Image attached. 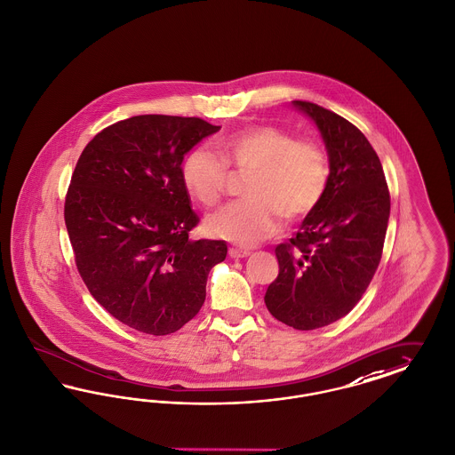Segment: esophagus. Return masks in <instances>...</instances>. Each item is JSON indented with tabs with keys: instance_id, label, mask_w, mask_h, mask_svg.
I'll return each instance as SVG.
<instances>
[{
	"instance_id": "esophagus-1",
	"label": "esophagus",
	"mask_w": 455,
	"mask_h": 455,
	"mask_svg": "<svg viewBox=\"0 0 455 455\" xmlns=\"http://www.w3.org/2000/svg\"><path fill=\"white\" fill-rule=\"evenodd\" d=\"M250 255V251H246V250H237V248H231L229 250V257L231 258H246Z\"/></svg>"
}]
</instances>
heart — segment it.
Wrapping results in <instances>:
<instances>
[{"label":"heart","mask_w":455,"mask_h":455,"mask_svg":"<svg viewBox=\"0 0 455 455\" xmlns=\"http://www.w3.org/2000/svg\"><path fill=\"white\" fill-rule=\"evenodd\" d=\"M225 163L237 172H251L244 185L246 200L209 216L205 231L243 246L277 235L282 216L289 220L309 216L326 196L330 161L311 139H296L275 125H255L218 142ZM207 148L192 149L181 164V180L205 207H214L226 194L229 172Z\"/></svg>","instance_id":"obj_1"}]
</instances>
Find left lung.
<instances>
[{"label": "left lung", "mask_w": 455, "mask_h": 455, "mask_svg": "<svg viewBox=\"0 0 455 455\" xmlns=\"http://www.w3.org/2000/svg\"><path fill=\"white\" fill-rule=\"evenodd\" d=\"M316 124L330 161V185L299 233L275 248L278 277L270 315L296 330H316L348 315L382 257L391 198L382 164L354 124L311 101H292Z\"/></svg>", "instance_id": "1"}]
</instances>
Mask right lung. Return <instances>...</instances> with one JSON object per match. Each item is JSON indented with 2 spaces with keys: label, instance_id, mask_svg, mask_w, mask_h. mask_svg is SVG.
<instances>
[{
  "label": "right lung",
  "instance_id": "1",
  "mask_svg": "<svg viewBox=\"0 0 455 455\" xmlns=\"http://www.w3.org/2000/svg\"><path fill=\"white\" fill-rule=\"evenodd\" d=\"M197 117L136 116L103 129L79 156L64 220L79 275L112 316L140 333L178 331L205 300L226 241L190 239L197 214L185 155L218 132Z\"/></svg>",
  "mask_w": 455,
  "mask_h": 455
}]
</instances>
